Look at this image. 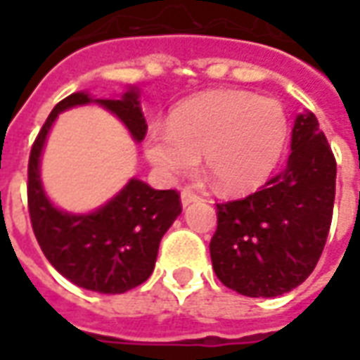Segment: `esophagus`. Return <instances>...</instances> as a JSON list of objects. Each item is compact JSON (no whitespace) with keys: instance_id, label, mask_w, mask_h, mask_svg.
Listing matches in <instances>:
<instances>
[{"instance_id":"esophagus-1","label":"esophagus","mask_w":360,"mask_h":360,"mask_svg":"<svg viewBox=\"0 0 360 360\" xmlns=\"http://www.w3.org/2000/svg\"><path fill=\"white\" fill-rule=\"evenodd\" d=\"M198 200V195L193 193V191H188V188H183V193H181V202L183 206H188V204H193Z\"/></svg>"}]
</instances>
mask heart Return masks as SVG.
<instances>
[{
  "label": "heart",
  "mask_w": 360,
  "mask_h": 360,
  "mask_svg": "<svg viewBox=\"0 0 360 360\" xmlns=\"http://www.w3.org/2000/svg\"><path fill=\"white\" fill-rule=\"evenodd\" d=\"M287 115L274 98L243 90H216L179 103L167 127L146 134V158L167 177L196 169L227 195L255 191L278 165L287 141Z\"/></svg>",
  "instance_id": "heart-1"
}]
</instances>
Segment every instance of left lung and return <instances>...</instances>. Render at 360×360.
Here are the masks:
<instances>
[{
    "label": "left lung",
    "instance_id": "1",
    "mask_svg": "<svg viewBox=\"0 0 360 360\" xmlns=\"http://www.w3.org/2000/svg\"><path fill=\"white\" fill-rule=\"evenodd\" d=\"M335 158L314 113L297 117L285 169L257 193L216 204L218 279L245 297H278L316 268L332 226Z\"/></svg>",
    "mask_w": 360,
    "mask_h": 360
}]
</instances>
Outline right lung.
Masks as SVG:
<instances>
[{"label":"right lung","mask_w":360,"mask_h":360,"mask_svg":"<svg viewBox=\"0 0 360 360\" xmlns=\"http://www.w3.org/2000/svg\"><path fill=\"white\" fill-rule=\"evenodd\" d=\"M139 94L129 90L121 100H96L115 113L134 141L146 136V121L139 108ZM92 102L75 92L51 110L36 136L28 158V214L44 257L75 285L96 293H125L150 278L164 233L179 216L181 196L175 188L156 191L131 179L115 198L86 216L58 210L44 195L40 154L51 123L67 108Z\"/></svg>","instance_id":"obj_1"}]
</instances>
